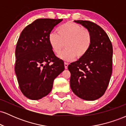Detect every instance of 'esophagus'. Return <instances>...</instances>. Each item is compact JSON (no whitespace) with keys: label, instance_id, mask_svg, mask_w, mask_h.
<instances>
[{"label":"esophagus","instance_id":"esophagus-1","mask_svg":"<svg viewBox=\"0 0 126 126\" xmlns=\"http://www.w3.org/2000/svg\"><path fill=\"white\" fill-rule=\"evenodd\" d=\"M68 65H69V63H66V62H64V67H65V69H67Z\"/></svg>","mask_w":126,"mask_h":126}]
</instances>
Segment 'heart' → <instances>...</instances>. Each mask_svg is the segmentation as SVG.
<instances>
[{"label":"heart","instance_id":"heart-1","mask_svg":"<svg viewBox=\"0 0 126 126\" xmlns=\"http://www.w3.org/2000/svg\"><path fill=\"white\" fill-rule=\"evenodd\" d=\"M57 33L50 32L48 42L56 54L61 53L63 49L67 48L59 57L64 60H72L83 57L86 55L92 44L91 32L82 26L72 22H67L57 29Z\"/></svg>","mask_w":126,"mask_h":126}]
</instances>
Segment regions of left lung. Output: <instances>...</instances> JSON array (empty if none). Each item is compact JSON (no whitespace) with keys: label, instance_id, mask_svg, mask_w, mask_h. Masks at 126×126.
Here are the masks:
<instances>
[{"label":"left lung","instance_id":"left-lung-1","mask_svg":"<svg viewBox=\"0 0 126 126\" xmlns=\"http://www.w3.org/2000/svg\"><path fill=\"white\" fill-rule=\"evenodd\" d=\"M91 32L92 44L85 56L70 63L68 69L71 76L72 91L81 99L94 101L104 94L112 73V46L101 27L89 21L78 20Z\"/></svg>","mask_w":126,"mask_h":126}]
</instances>
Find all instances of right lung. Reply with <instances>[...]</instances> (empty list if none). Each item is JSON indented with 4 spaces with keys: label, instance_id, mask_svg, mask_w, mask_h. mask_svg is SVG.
<instances>
[{
    "label": "right lung",
    "instance_id": "obj_1",
    "mask_svg": "<svg viewBox=\"0 0 126 126\" xmlns=\"http://www.w3.org/2000/svg\"><path fill=\"white\" fill-rule=\"evenodd\" d=\"M62 19H37L22 31L15 50V71L22 93L32 100L51 92L54 79L64 70L55 56L48 35Z\"/></svg>",
    "mask_w": 126,
    "mask_h": 126
}]
</instances>
